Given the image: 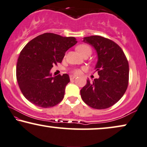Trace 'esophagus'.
Wrapping results in <instances>:
<instances>
[{
  "instance_id": "esophagus-1",
  "label": "esophagus",
  "mask_w": 147,
  "mask_h": 147,
  "mask_svg": "<svg viewBox=\"0 0 147 147\" xmlns=\"http://www.w3.org/2000/svg\"><path fill=\"white\" fill-rule=\"evenodd\" d=\"M75 78H76V76H74V75H70V80L75 79Z\"/></svg>"
}]
</instances>
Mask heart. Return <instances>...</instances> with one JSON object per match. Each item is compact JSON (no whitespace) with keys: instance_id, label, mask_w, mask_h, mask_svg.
<instances>
[{"instance_id":"obj_1","label":"heart","mask_w":147,"mask_h":147,"mask_svg":"<svg viewBox=\"0 0 147 147\" xmlns=\"http://www.w3.org/2000/svg\"><path fill=\"white\" fill-rule=\"evenodd\" d=\"M77 50L82 56L85 55H90L91 53V49L90 47L87 44H80L77 47ZM75 72L76 74H80L81 73V70L77 69L75 70Z\"/></svg>"}]
</instances>
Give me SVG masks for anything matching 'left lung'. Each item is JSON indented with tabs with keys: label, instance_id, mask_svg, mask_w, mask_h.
<instances>
[{
	"label": "left lung",
	"instance_id": "obj_1",
	"mask_svg": "<svg viewBox=\"0 0 147 147\" xmlns=\"http://www.w3.org/2000/svg\"><path fill=\"white\" fill-rule=\"evenodd\" d=\"M83 42L96 50L97 62L95 69L99 77L81 89V98L92 108L102 109L118 102L128 85L129 65L122 48L114 42L99 36L83 38Z\"/></svg>",
	"mask_w": 147,
	"mask_h": 147
}]
</instances>
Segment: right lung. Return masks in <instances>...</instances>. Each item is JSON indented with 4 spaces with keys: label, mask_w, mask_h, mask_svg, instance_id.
<instances>
[{
    "label": "right lung",
    "mask_w": 147,
    "mask_h": 147,
    "mask_svg": "<svg viewBox=\"0 0 147 147\" xmlns=\"http://www.w3.org/2000/svg\"><path fill=\"white\" fill-rule=\"evenodd\" d=\"M77 43L74 37L45 33L27 43L18 58L16 75L23 95L37 106L51 107L64 98L69 76L52 77L50 70L61 63L65 52Z\"/></svg>",
    "instance_id": "obj_1"
}]
</instances>
